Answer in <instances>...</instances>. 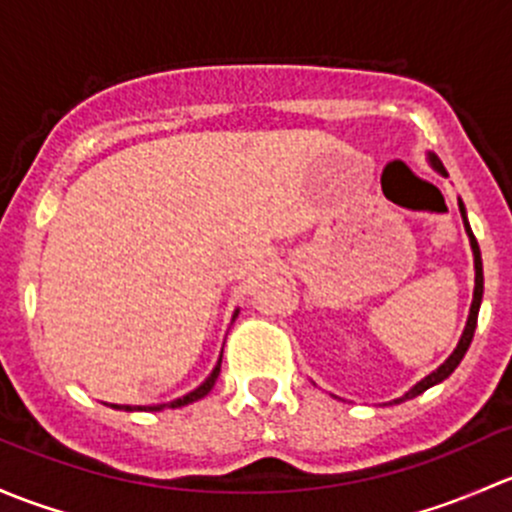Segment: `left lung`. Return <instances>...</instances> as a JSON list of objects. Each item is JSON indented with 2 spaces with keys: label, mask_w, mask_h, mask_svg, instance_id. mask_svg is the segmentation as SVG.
<instances>
[{
  "label": "left lung",
  "mask_w": 512,
  "mask_h": 512,
  "mask_svg": "<svg viewBox=\"0 0 512 512\" xmlns=\"http://www.w3.org/2000/svg\"><path fill=\"white\" fill-rule=\"evenodd\" d=\"M426 160H429V165L434 167V170L439 172L441 177H449V175H446L444 165H441V160H439V157L434 155V152H426ZM458 209H461L463 226H466L468 241H471V251H473V268H476V288H473V300H471V310H468L466 328H463L461 337H458V345L453 347V352H451V355L446 357V360L441 362V365L436 367L434 372H431V374H426V377L421 379V382H416L414 387L409 389V392H404L402 397H397V399H394V404H397V402H407V399H414V397H419V394H421V392H426V389H429V387H434V384L444 382V379L449 377V374H451L453 370H456V367H458V362L463 360V355H466L468 345H471V340H473V333H476V323H478V310H481V300H483V261H481V249H478V241H476V236H473V231H471V224H468V217H466V207H463V202H461V199H458Z\"/></svg>",
  "instance_id": "obj_1"
}]
</instances>
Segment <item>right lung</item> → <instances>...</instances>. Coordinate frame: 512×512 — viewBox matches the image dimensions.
I'll list each match as a JSON object with an SVG mask.
<instances>
[{
	"label": "right lung",
	"mask_w": 512,
	"mask_h": 512,
	"mask_svg": "<svg viewBox=\"0 0 512 512\" xmlns=\"http://www.w3.org/2000/svg\"><path fill=\"white\" fill-rule=\"evenodd\" d=\"M236 315H239V310H234V318H231V320H236ZM219 372H221V357L217 360V365H214V370L209 372V377L204 379V382L199 384L197 389H192V392H189V394H184V397L172 399V402H167V404H152V407H130V404H110V407H113V409H125V412H162V409L187 407V404L197 402V399L207 397V394L212 392L214 382H217V377H219Z\"/></svg>",
	"instance_id": "add662e5"
}]
</instances>
